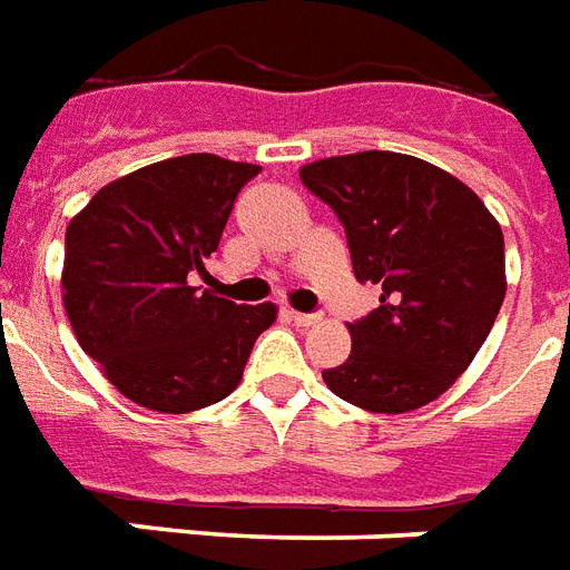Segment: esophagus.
<instances>
[{
  "mask_svg": "<svg viewBox=\"0 0 570 570\" xmlns=\"http://www.w3.org/2000/svg\"><path fill=\"white\" fill-rule=\"evenodd\" d=\"M286 320L295 325H302V328H307V325H316V320L320 316L316 314H302V311H286Z\"/></svg>",
  "mask_w": 570,
  "mask_h": 570,
  "instance_id": "1",
  "label": "esophagus"
}]
</instances>
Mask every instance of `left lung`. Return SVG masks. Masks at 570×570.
I'll return each mask as SVG.
<instances>
[{"label": "left lung", "instance_id": "left-lung-1", "mask_svg": "<svg viewBox=\"0 0 570 570\" xmlns=\"http://www.w3.org/2000/svg\"><path fill=\"white\" fill-rule=\"evenodd\" d=\"M346 233L353 272L380 307L350 323L346 362L325 385L367 412L436 401L488 341L505 298V238L460 179L397 151H358L298 169Z\"/></svg>", "mask_w": 570, "mask_h": 570}]
</instances>
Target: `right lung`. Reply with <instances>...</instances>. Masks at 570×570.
Listing matches in <instances>:
<instances>
[{"instance_id": "right-lung-1", "label": "right lung", "mask_w": 570, "mask_h": 570, "mask_svg": "<svg viewBox=\"0 0 570 570\" xmlns=\"http://www.w3.org/2000/svg\"><path fill=\"white\" fill-rule=\"evenodd\" d=\"M256 164L217 155L158 160L110 181L65 233L62 302L82 353L128 401L194 412L236 389L275 304L194 286Z\"/></svg>"}]
</instances>
